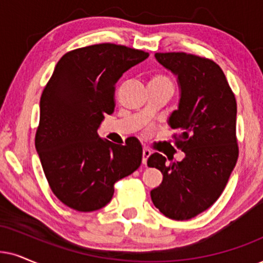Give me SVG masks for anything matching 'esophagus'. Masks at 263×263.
<instances>
[{"instance_id":"1","label":"esophagus","mask_w":263,"mask_h":263,"mask_svg":"<svg viewBox=\"0 0 263 263\" xmlns=\"http://www.w3.org/2000/svg\"><path fill=\"white\" fill-rule=\"evenodd\" d=\"M151 154H152L151 149L143 148V158H142V162H143V164H144V165L147 164V160H148L149 156H151Z\"/></svg>"}]
</instances>
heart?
Wrapping results in <instances>:
<instances>
[{
	"label": "heart",
	"mask_w": 263,
	"mask_h": 263,
	"mask_svg": "<svg viewBox=\"0 0 263 263\" xmlns=\"http://www.w3.org/2000/svg\"><path fill=\"white\" fill-rule=\"evenodd\" d=\"M149 85H155V86H171V87H174L172 86V81L168 78H166L165 75H154L152 76L151 81H149Z\"/></svg>",
	"instance_id": "1"
}]
</instances>
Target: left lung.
Masks as SVG:
<instances>
[{"label":"left lung","mask_w":263,"mask_h":263,"mask_svg":"<svg viewBox=\"0 0 263 263\" xmlns=\"http://www.w3.org/2000/svg\"><path fill=\"white\" fill-rule=\"evenodd\" d=\"M155 58L177 76L178 109L167 122L185 156L167 158L170 164L159 153L149 156L148 166L164 176L151 197L166 217L191 220L220 198L237 164V102L222 69L210 59L183 52L155 53Z\"/></svg>","instance_id":"left-lung-1"}]
</instances>
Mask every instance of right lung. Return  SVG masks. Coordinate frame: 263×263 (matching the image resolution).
<instances>
[{
  "mask_svg": "<svg viewBox=\"0 0 263 263\" xmlns=\"http://www.w3.org/2000/svg\"><path fill=\"white\" fill-rule=\"evenodd\" d=\"M139 49L99 43L65 53L40 99L35 147L53 194L76 211L91 212L111 200L114 184L142 162V145L98 136L115 108V85L125 71L147 59Z\"/></svg>",
  "mask_w": 263,
  "mask_h": 263,
  "instance_id": "add662e5",
  "label": "right lung"
}]
</instances>
